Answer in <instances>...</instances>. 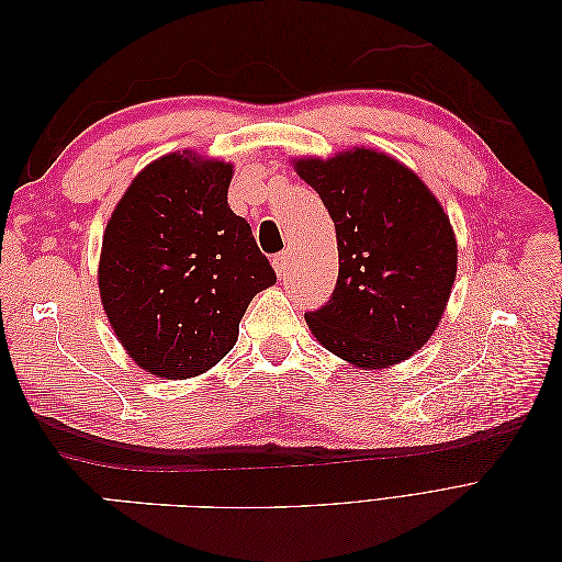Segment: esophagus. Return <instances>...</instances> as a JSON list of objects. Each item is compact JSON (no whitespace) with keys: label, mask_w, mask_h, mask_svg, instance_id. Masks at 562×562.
I'll return each mask as SVG.
<instances>
[{"label":"esophagus","mask_w":562,"mask_h":562,"mask_svg":"<svg viewBox=\"0 0 562 562\" xmlns=\"http://www.w3.org/2000/svg\"><path fill=\"white\" fill-rule=\"evenodd\" d=\"M288 260H291V252H288V250H283V252H279V255H274V260H271V265H274V269H277V274H279V277H283V271H285Z\"/></svg>","instance_id":"obj_1"}]
</instances>
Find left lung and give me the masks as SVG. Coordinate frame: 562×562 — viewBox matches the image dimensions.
Returning <instances> with one entry per match:
<instances>
[{
    "label": "left lung",
    "mask_w": 562,
    "mask_h": 562,
    "mask_svg": "<svg viewBox=\"0 0 562 562\" xmlns=\"http://www.w3.org/2000/svg\"><path fill=\"white\" fill-rule=\"evenodd\" d=\"M335 223L339 274L330 300L307 312L318 342L359 368L401 363L434 335L457 277L450 220L411 168L359 147L297 159Z\"/></svg>",
    "instance_id": "obj_1"
}]
</instances>
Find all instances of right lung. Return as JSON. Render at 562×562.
<instances>
[{
	"instance_id": "right-lung-1",
	"label": "right lung",
	"mask_w": 562,
	"mask_h": 562,
	"mask_svg": "<svg viewBox=\"0 0 562 562\" xmlns=\"http://www.w3.org/2000/svg\"><path fill=\"white\" fill-rule=\"evenodd\" d=\"M232 164L173 151L135 176L110 217L98 285L114 335L149 375L187 380L239 337L277 274L227 203Z\"/></svg>"
}]
</instances>
